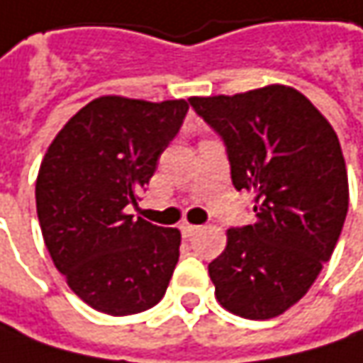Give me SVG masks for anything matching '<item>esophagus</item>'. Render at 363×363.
<instances>
[{
  "label": "esophagus",
  "mask_w": 363,
  "mask_h": 363,
  "mask_svg": "<svg viewBox=\"0 0 363 363\" xmlns=\"http://www.w3.org/2000/svg\"><path fill=\"white\" fill-rule=\"evenodd\" d=\"M181 231H182V237H193L194 233H199L201 231V227H196V225H191V223H182V227H181Z\"/></svg>",
  "instance_id": "obj_1"
}]
</instances>
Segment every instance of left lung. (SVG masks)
I'll list each match as a JSON object with an SVG mask.
<instances>
[{
    "label": "left lung",
    "instance_id": "left-lung-1",
    "mask_svg": "<svg viewBox=\"0 0 363 363\" xmlns=\"http://www.w3.org/2000/svg\"><path fill=\"white\" fill-rule=\"evenodd\" d=\"M189 102L227 144L235 189L255 196V223L229 229L225 251L208 263L215 297L239 318H277L309 291L344 227L350 186L340 138L283 84Z\"/></svg>",
    "mask_w": 363,
    "mask_h": 363
}]
</instances>
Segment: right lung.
<instances>
[{"mask_svg": "<svg viewBox=\"0 0 363 363\" xmlns=\"http://www.w3.org/2000/svg\"><path fill=\"white\" fill-rule=\"evenodd\" d=\"M189 110L186 100L100 96L45 150L35 208L56 269L84 303L108 315L155 307L179 261L181 231L124 208L157 170Z\"/></svg>", "mask_w": 363, "mask_h": 363, "instance_id": "right-lung-1", "label": "right lung"}]
</instances>
